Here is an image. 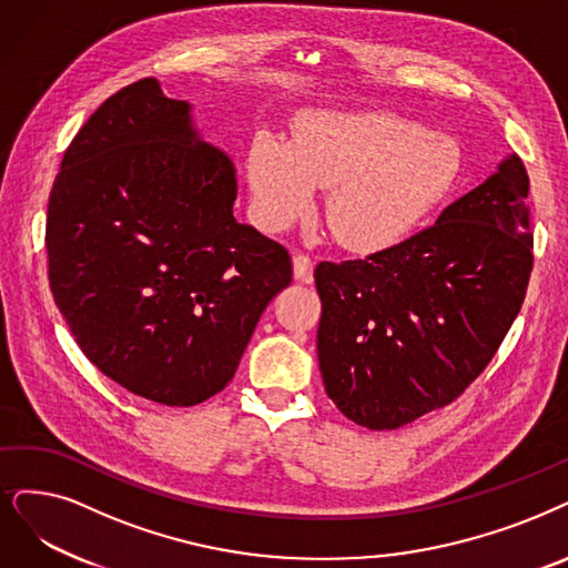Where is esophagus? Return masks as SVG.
Segmentation results:
<instances>
[{
	"instance_id": "34e87169",
	"label": "esophagus",
	"mask_w": 568,
	"mask_h": 568,
	"mask_svg": "<svg viewBox=\"0 0 568 568\" xmlns=\"http://www.w3.org/2000/svg\"><path fill=\"white\" fill-rule=\"evenodd\" d=\"M293 277L301 282H312V258L305 254L293 256Z\"/></svg>"
}]
</instances>
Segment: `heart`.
Masks as SVG:
<instances>
[{
    "instance_id": "b5f03b06",
    "label": "heart",
    "mask_w": 568,
    "mask_h": 568,
    "mask_svg": "<svg viewBox=\"0 0 568 568\" xmlns=\"http://www.w3.org/2000/svg\"><path fill=\"white\" fill-rule=\"evenodd\" d=\"M462 144L387 111H305L291 142L258 134L246 158L254 207L284 231L328 186L326 225L352 252H382L410 235L457 186Z\"/></svg>"
}]
</instances>
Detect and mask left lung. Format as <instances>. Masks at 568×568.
I'll return each instance as SVG.
<instances>
[{
  "mask_svg": "<svg viewBox=\"0 0 568 568\" xmlns=\"http://www.w3.org/2000/svg\"><path fill=\"white\" fill-rule=\"evenodd\" d=\"M527 195V170L510 153L430 229L363 261L316 265V354L347 419L394 430L485 371L531 275Z\"/></svg>",
  "mask_w": 568,
  "mask_h": 568,
  "instance_id": "8db88e82",
  "label": "left lung"
}]
</instances>
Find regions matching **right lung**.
I'll use <instances>...</instances> for the list:
<instances>
[{"label":"right lung","mask_w":568,"mask_h":568,"mask_svg":"<svg viewBox=\"0 0 568 568\" xmlns=\"http://www.w3.org/2000/svg\"><path fill=\"white\" fill-rule=\"evenodd\" d=\"M235 163L155 79L85 121L49 197V280L77 345L146 400L189 407L229 384L291 256L237 223Z\"/></svg>","instance_id":"1"}]
</instances>
